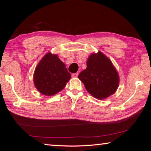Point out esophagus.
Segmentation results:
<instances>
[{
  "label": "esophagus",
  "mask_w": 151,
  "mask_h": 151,
  "mask_svg": "<svg viewBox=\"0 0 151 151\" xmlns=\"http://www.w3.org/2000/svg\"><path fill=\"white\" fill-rule=\"evenodd\" d=\"M78 73H74L72 75V77L73 78H76L78 77Z\"/></svg>",
  "instance_id": "1"
}]
</instances>
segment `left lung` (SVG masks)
<instances>
[{"instance_id":"obj_1","label":"left lung","mask_w":151,"mask_h":151,"mask_svg":"<svg viewBox=\"0 0 151 151\" xmlns=\"http://www.w3.org/2000/svg\"><path fill=\"white\" fill-rule=\"evenodd\" d=\"M87 67L78 78L93 97L103 100L117 91L119 76L111 61L102 53H92L87 60Z\"/></svg>"}]
</instances>
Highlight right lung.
I'll list each match as a JSON object with an SVG mask.
<instances>
[{
  "label": "right lung",
  "mask_w": 151,
  "mask_h": 151,
  "mask_svg": "<svg viewBox=\"0 0 151 151\" xmlns=\"http://www.w3.org/2000/svg\"><path fill=\"white\" fill-rule=\"evenodd\" d=\"M71 75L57 54L47 52L35 69L33 79L35 87L41 94L52 96L65 87Z\"/></svg>",
  "instance_id": "right-lung-1"
}]
</instances>
